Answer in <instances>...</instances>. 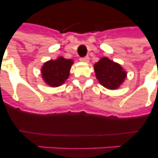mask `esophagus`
Segmentation results:
<instances>
[{"label": "esophagus", "instance_id": "34e87169", "mask_svg": "<svg viewBox=\"0 0 158 158\" xmlns=\"http://www.w3.org/2000/svg\"><path fill=\"white\" fill-rule=\"evenodd\" d=\"M80 61L82 62H85V63H88L89 61V56H85V57H82L80 58Z\"/></svg>", "mask_w": 158, "mask_h": 158}]
</instances>
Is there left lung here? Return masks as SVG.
Instances as JSON below:
<instances>
[{"instance_id":"8db88e82","label":"left lung","mask_w":158,"mask_h":158,"mask_svg":"<svg viewBox=\"0 0 158 158\" xmlns=\"http://www.w3.org/2000/svg\"><path fill=\"white\" fill-rule=\"evenodd\" d=\"M97 79L103 87L108 89H116L126 78V72L120 64L103 57L94 64Z\"/></svg>"}]
</instances>
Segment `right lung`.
I'll list each match as a JSON object with an SVG mask.
<instances>
[{
	"label": "right lung",
	"mask_w": 158,
	"mask_h": 158,
	"mask_svg": "<svg viewBox=\"0 0 158 158\" xmlns=\"http://www.w3.org/2000/svg\"><path fill=\"white\" fill-rule=\"evenodd\" d=\"M73 63L72 60L62 56L45 62L41 69L43 80L51 87L60 86L69 78Z\"/></svg>",
	"instance_id": "1"
}]
</instances>
